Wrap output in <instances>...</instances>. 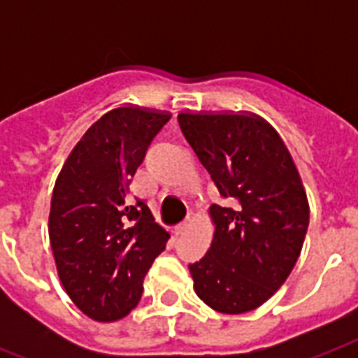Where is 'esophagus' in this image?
<instances>
[{"label": "esophagus", "mask_w": 358, "mask_h": 358, "mask_svg": "<svg viewBox=\"0 0 358 358\" xmlns=\"http://www.w3.org/2000/svg\"><path fill=\"white\" fill-rule=\"evenodd\" d=\"M189 221H184V223H180L178 227H174V234L176 236H182V234H185V232H187V230H189Z\"/></svg>", "instance_id": "34e87169"}]
</instances>
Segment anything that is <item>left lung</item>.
I'll return each mask as SVG.
<instances>
[{
  "label": "left lung",
  "instance_id": "left-lung-1",
  "mask_svg": "<svg viewBox=\"0 0 358 358\" xmlns=\"http://www.w3.org/2000/svg\"><path fill=\"white\" fill-rule=\"evenodd\" d=\"M182 134L219 195L213 239L191 264L195 294L221 314H245L277 292L299 258L310 208L277 129L249 111H180Z\"/></svg>",
  "mask_w": 358,
  "mask_h": 358
}]
</instances>
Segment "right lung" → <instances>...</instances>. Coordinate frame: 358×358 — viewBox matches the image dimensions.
<instances>
[{
  "mask_svg": "<svg viewBox=\"0 0 358 358\" xmlns=\"http://www.w3.org/2000/svg\"><path fill=\"white\" fill-rule=\"evenodd\" d=\"M169 111L124 103L76 143L52 193L48 234L59 280L78 308L111 323L134 310L169 241L150 208L129 202V178Z\"/></svg>",
  "mask_w": 358,
  "mask_h": 358,
  "instance_id": "obj_1",
  "label": "right lung"
}]
</instances>
